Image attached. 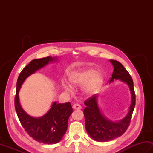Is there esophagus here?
Instances as JSON below:
<instances>
[{
  "label": "esophagus",
  "mask_w": 153,
  "mask_h": 153,
  "mask_svg": "<svg viewBox=\"0 0 153 153\" xmlns=\"http://www.w3.org/2000/svg\"><path fill=\"white\" fill-rule=\"evenodd\" d=\"M73 108L80 110V109H82V106L79 105V104H75V105H73Z\"/></svg>",
  "instance_id": "esophagus-1"
}]
</instances>
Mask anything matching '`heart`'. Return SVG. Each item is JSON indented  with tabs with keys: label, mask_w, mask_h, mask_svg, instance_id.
<instances>
[{
	"label": "heart",
	"mask_w": 153,
	"mask_h": 153,
	"mask_svg": "<svg viewBox=\"0 0 153 153\" xmlns=\"http://www.w3.org/2000/svg\"><path fill=\"white\" fill-rule=\"evenodd\" d=\"M69 82L72 87L82 85V93L85 96H91L95 95L100 89L103 83V76L94 69L81 70L70 74ZM62 87L66 91H71V87L65 84Z\"/></svg>",
	"instance_id": "obj_1"
}]
</instances>
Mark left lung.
I'll list each match as a JSON object with an SVG mask.
<instances>
[{
    "mask_svg": "<svg viewBox=\"0 0 153 153\" xmlns=\"http://www.w3.org/2000/svg\"><path fill=\"white\" fill-rule=\"evenodd\" d=\"M114 66V71L110 82L120 79L128 84L131 94V103L127 115L118 122H113L104 116L97 104L98 96L94 95L87 99L83 110L85 120V128L90 137L99 142L113 140L124 133L130 123L135 105V94L133 79L129 72L118 61L110 60Z\"/></svg>",
    "mask_w": 153,
    "mask_h": 153,
    "instance_id": "obj_1",
    "label": "left lung"
}]
</instances>
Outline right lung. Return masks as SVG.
I'll return each instance as SVG.
<instances>
[{"mask_svg": "<svg viewBox=\"0 0 153 153\" xmlns=\"http://www.w3.org/2000/svg\"><path fill=\"white\" fill-rule=\"evenodd\" d=\"M57 60V58L47 56L31 61L19 74L15 97V109L23 128L29 135L44 144H56L59 142L68 128V121L73 112L70 102L57 104L54 102L47 114L39 118H34L25 112L20 105L19 91L28 76L43 68L49 62Z\"/></svg>", "mask_w": 153, "mask_h": 153, "instance_id": "right-lung-1", "label": "right lung"}]
</instances>
